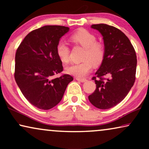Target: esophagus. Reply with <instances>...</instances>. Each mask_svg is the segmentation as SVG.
I'll use <instances>...</instances> for the list:
<instances>
[{
  "mask_svg": "<svg viewBox=\"0 0 149 149\" xmlns=\"http://www.w3.org/2000/svg\"><path fill=\"white\" fill-rule=\"evenodd\" d=\"M76 79L77 81H81V83H84V82H85V81H87V80L85 79H81V78H79V77H77Z\"/></svg>",
  "mask_w": 149,
  "mask_h": 149,
  "instance_id": "34e87169",
  "label": "esophagus"
}]
</instances>
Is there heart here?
<instances>
[{
  "label": "heart",
  "instance_id": "obj_1",
  "mask_svg": "<svg viewBox=\"0 0 149 149\" xmlns=\"http://www.w3.org/2000/svg\"><path fill=\"white\" fill-rule=\"evenodd\" d=\"M71 39L85 49L83 62L69 65L66 68L68 74L78 77H83L92 69L93 65L100 64L105 54L104 47L100 42H96L94 34L85 29L79 30L71 36ZM56 52L58 58L62 62L66 63L69 60V47L64 40H60L57 45Z\"/></svg>",
  "mask_w": 149,
  "mask_h": 149
}]
</instances>
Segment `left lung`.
<instances>
[{
  "label": "left lung",
  "mask_w": 149,
  "mask_h": 149,
  "mask_svg": "<svg viewBox=\"0 0 149 149\" xmlns=\"http://www.w3.org/2000/svg\"><path fill=\"white\" fill-rule=\"evenodd\" d=\"M91 28L103 37L105 54L94 77L96 89L89 95L90 102L97 109H109L121 102L134 85L137 59L131 42L123 32L104 24H93ZM109 77L104 81L101 77Z\"/></svg>",
  "instance_id": "8db88e82"
}]
</instances>
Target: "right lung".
I'll return each mask as SVG.
<instances>
[{
	"instance_id": "add662e5",
	"label": "right lung",
	"mask_w": 149,
	"mask_h": 149,
	"mask_svg": "<svg viewBox=\"0 0 149 149\" xmlns=\"http://www.w3.org/2000/svg\"><path fill=\"white\" fill-rule=\"evenodd\" d=\"M68 31L65 26H45L27 34L16 52V83L27 100L38 109L56 107L73 80L69 74L52 78L63 70L56 47Z\"/></svg>"
}]
</instances>
